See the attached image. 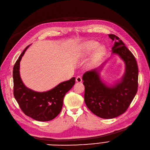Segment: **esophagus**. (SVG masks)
Wrapping results in <instances>:
<instances>
[{
  "label": "esophagus",
  "mask_w": 150,
  "mask_h": 150,
  "mask_svg": "<svg viewBox=\"0 0 150 150\" xmlns=\"http://www.w3.org/2000/svg\"><path fill=\"white\" fill-rule=\"evenodd\" d=\"M76 81L78 83H81L82 81V78L80 76H78L76 78Z\"/></svg>",
  "instance_id": "esophagus-1"
}]
</instances>
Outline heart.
Wrapping results in <instances>:
<instances>
[{
    "label": "heart",
    "instance_id": "1",
    "mask_svg": "<svg viewBox=\"0 0 150 150\" xmlns=\"http://www.w3.org/2000/svg\"><path fill=\"white\" fill-rule=\"evenodd\" d=\"M98 46H99V43L96 41L91 40V41L86 42L83 45L81 50V53L83 54H88L91 53V51L94 50ZM104 50H105V48H104L103 46H100L98 48H97L96 54L97 56L100 55L103 53Z\"/></svg>",
    "mask_w": 150,
    "mask_h": 150
}]
</instances>
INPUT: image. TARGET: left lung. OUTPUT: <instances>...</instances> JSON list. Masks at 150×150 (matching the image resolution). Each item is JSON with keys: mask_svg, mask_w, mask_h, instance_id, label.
I'll list each match as a JSON object with an SVG mask.
<instances>
[{"mask_svg": "<svg viewBox=\"0 0 150 150\" xmlns=\"http://www.w3.org/2000/svg\"><path fill=\"white\" fill-rule=\"evenodd\" d=\"M108 36L115 41L112 54H118L125 63V73L121 81L107 86L100 79L99 68L87 71L83 75L86 105L91 112L104 119L114 118L125 113L138 89L139 69L134 56L118 37Z\"/></svg>", "mask_w": 150, "mask_h": 150, "instance_id": "8db88e82", "label": "left lung"}]
</instances>
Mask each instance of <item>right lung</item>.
<instances>
[{"label": "right lung", "instance_id": "1", "mask_svg": "<svg viewBox=\"0 0 150 150\" xmlns=\"http://www.w3.org/2000/svg\"><path fill=\"white\" fill-rule=\"evenodd\" d=\"M29 46L24 49L13 67V94L25 115L38 121H48L55 118L61 112L65 94L74 85L75 78L62 82L46 92H36L28 88L20 77L19 65Z\"/></svg>", "mask_w": 150, "mask_h": 150}]
</instances>
